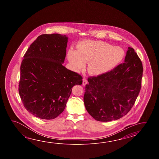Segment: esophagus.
<instances>
[{"mask_svg":"<svg viewBox=\"0 0 159 159\" xmlns=\"http://www.w3.org/2000/svg\"><path fill=\"white\" fill-rule=\"evenodd\" d=\"M88 84L87 80L85 79V78H84L83 79V83H82V84H83V85H85V84Z\"/></svg>","mask_w":159,"mask_h":159,"instance_id":"34e87169","label":"esophagus"}]
</instances>
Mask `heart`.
Listing matches in <instances>:
<instances>
[{
    "instance_id": "b5f03b06",
    "label": "heart",
    "mask_w": 159,
    "mask_h": 159,
    "mask_svg": "<svg viewBox=\"0 0 159 159\" xmlns=\"http://www.w3.org/2000/svg\"><path fill=\"white\" fill-rule=\"evenodd\" d=\"M125 51L119 47L102 41H84L78 44L77 51L70 49L68 58L75 70H83L89 62V74L98 76L111 70L125 57Z\"/></svg>"
}]
</instances>
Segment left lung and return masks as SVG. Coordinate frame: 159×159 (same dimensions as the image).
<instances>
[{"label": "left lung", "mask_w": 159, "mask_h": 159, "mask_svg": "<svg viewBox=\"0 0 159 159\" xmlns=\"http://www.w3.org/2000/svg\"><path fill=\"white\" fill-rule=\"evenodd\" d=\"M128 49L123 64L104 75L88 78L84 106L89 114L98 121L109 122L126 115L140 91L142 61L132 48Z\"/></svg>", "instance_id": "1"}]
</instances>
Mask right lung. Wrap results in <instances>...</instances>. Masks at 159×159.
<instances>
[{"mask_svg":"<svg viewBox=\"0 0 159 159\" xmlns=\"http://www.w3.org/2000/svg\"><path fill=\"white\" fill-rule=\"evenodd\" d=\"M68 39L60 34H41L24 54L19 93L24 107L37 118L57 117L64 110L73 86L82 84L81 75L62 65Z\"/></svg>","mask_w":159,"mask_h":159,"instance_id":"right-lung-1","label":"right lung"}]
</instances>
